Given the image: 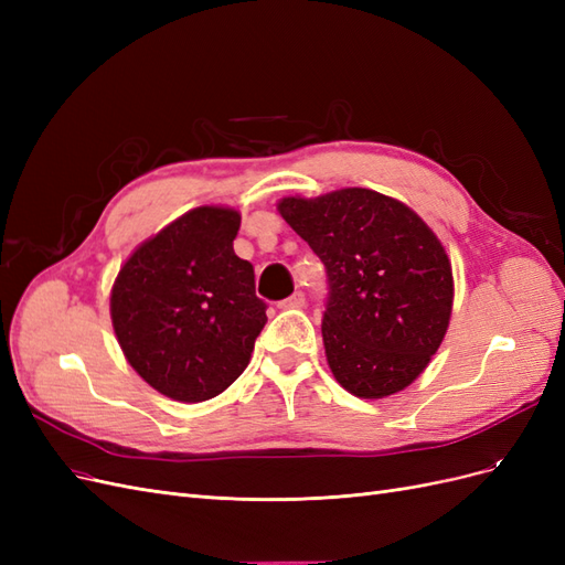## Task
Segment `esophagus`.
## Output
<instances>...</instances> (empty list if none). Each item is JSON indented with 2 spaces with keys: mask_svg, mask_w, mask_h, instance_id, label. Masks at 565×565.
<instances>
[{
  "mask_svg": "<svg viewBox=\"0 0 565 565\" xmlns=\"http://www.w3.org/2000/svg\"><path fill=\"white\" fill-rule=\"evenodd\" d=\"M303 303H306L303 292H295L289 299L280 301V309H303Z\"/></svg>",
  "mask_w": 565,
  "mask_h": 565,
  "instance_id": "34e87169",
  "label": "esophagus"
}]
</instances>
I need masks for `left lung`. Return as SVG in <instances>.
<instances>
[{"label":"left lung","instance_id":"1","mask_svg":"<svg viewBox=\"0 0 565 565\" xmlns=\"http://www.w3.org/2000/svg\"><path fill=\"white\" fill-rule=\"evenodd\" d=\"M278 212L328 268L322 344L334 380L367 401L413 384L452 316V264L438 235L370 188L289 195Z\"/></svg>","mask_w":565,"mask_h":565}]
</instances>
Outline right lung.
Wrapping results in <instances>:
<instances>
[{"label": "right lung", "mask_w": 565, "mask_h": 565, "mask_svg": "<svg viewBox=\"0 0 565 565\" xmlns=\"http://www.w3.org/2000/svg\"><path fill=\"white\" fill-rule=\"evenodd\" d=\"M241 212L202 204L136 247L110 289L117 344L162 396L202 403L249 365L266 303L233 252Z\"/></svg>", "instance_id": "obj_1"}]
</instances>
